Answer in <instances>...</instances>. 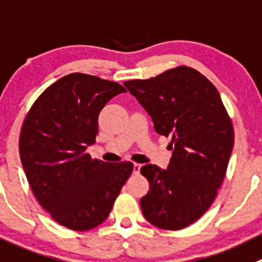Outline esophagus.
<instances>
[{
	"label": "esophagus",
	"mask_w": 262,
	"mask_h": 262,
	"mask_svg": "<svg viewBox=\"0 0 262 262\" xmlns=\"http://www.w3.org/2000/svg\"><path fill=\"white\" fill-rule=\"evenodd\" d=\"M141 167H142L141 164H134L133 165V172H134V174H139V171H141Z\"/></svg>",
	"instance_id": "esophagus-1"
}]
</instances>
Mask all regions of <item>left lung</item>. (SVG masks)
Returning <instances> with one entry per match:
<instances>
[{
  "mask_svg": "<svg viewBox=\"0 0 262 262\" xmlns=\"http://www.w3.org/2000/svg\"><path fill=\"white\" fill-rule=\"evenodd\" d=\"M124 85L151 115L157 133L171 139L167 169L142 166L149 183L142 212L160 229H183L210 209L222 187L234 144L232 119L216 87L193 68L180 65Z\"/></svg>",
  "mask_w": 262,
  "mask_h": 262,
  "instance_id": "1",
  "label": "left lung"
}]
</instances>
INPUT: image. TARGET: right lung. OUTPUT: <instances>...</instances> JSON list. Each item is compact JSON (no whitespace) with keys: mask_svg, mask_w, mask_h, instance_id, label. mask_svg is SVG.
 <instances>
[{"mask_svg":"<svg viewBox=\"0 0 262 262\" xmlns=\"http://www.w3.org/2000/svg\"><path fill=\"white\" fill-rule=\"evenodd\" d=\"M124 92L116 82L72 73L46 88L25 115L23 169L37 201L62 227L84 232L105 222L133 172L130 161L108 164L87 152L101 110Z\"/></svg>","mask_w":262,"mask_h":262,"instance_id":"1","label":"right lung"}]
</instances>
